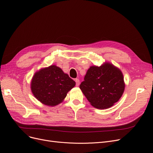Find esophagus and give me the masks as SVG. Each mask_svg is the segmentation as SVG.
Listing matches in <instances>:
<instances>
[{
    "label": "esophagus",
    "mask_w": 153,
    "mask_h": 153,
    "mask_svg": "<svg viewBox=\"0 0 153 153\" xmlns=\"http://www.w3.org/2000/svg\"><path fill=\"white\" fill-rule=\"evenodd\" d=\"M75 82H76V86H79V84H80L79 79H75Z\"/></svg>",
    "instance_id": "esophagus-1"
}]
</instances>
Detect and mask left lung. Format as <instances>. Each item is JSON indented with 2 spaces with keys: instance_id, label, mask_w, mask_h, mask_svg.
<instances>
[{
  "instance_id": "left-lung-1",
  "label": "left lung",
  "mask_w": 153,
  "mask_h": 153,
  "mask_svg": "<svg viewBox=\"0 0 153 153\" xmlns=\"http://www.w3.org/2000/svg\"><path fill=\"white\" fill-rule=\"evenodd\" d=\"M79 87L93 107L108 108L122 97L125 89L123 76L108 62L100 67L91 66Z\"/></svg>"
}]
</instances>
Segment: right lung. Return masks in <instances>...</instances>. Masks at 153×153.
Instances as JSON below:
<instances>
[{
    "instance_id": "add662e5",
    "label": "right lung",
    "mask_w": 153,
    "mask_h": 153,
    "mask_svg": "<svg viewBox=\"0 0 153 153\" xmlns=\"http://www.w3.org/2000/svg\"><path fill=\"white\" fill-rule=\"evenodd\" d=\"M76 85L75 81L55 65L36 72L32 79L31 89L35 97L48 106L58 105Z\"/></svg>"
}]
</instances>
